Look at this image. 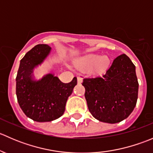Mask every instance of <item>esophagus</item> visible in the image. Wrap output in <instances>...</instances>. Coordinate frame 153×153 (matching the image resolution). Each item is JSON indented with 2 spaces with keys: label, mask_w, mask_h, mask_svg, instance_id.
Masks as SVG:
<instances>
[{
  "label": "esophagus",
  "mask_w": 153,
  "mask_h": 153,
  "mask_svg": "<svg viewBox=\"0 0 153 153\" xmlns=\"http://www.w3.org/2000/svg\"><path fill=\"white\" fill-rule=\"evenodd\" d=\"M77 80H78V84H81V83H82V81H83L82 78H81V77H80V76L77 77Z\"/></svg>",
  "instance_id": "1"
}]
</instances>
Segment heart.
<instances>
[{"mask_svg": "<svg viewBox=\"0 0 153 153\" xmlns=\"http://www.w3.org/2000/svg\"><path fill=\"white\" fill-rule=\"evenodd\" d=\"M108 64L107 57L96 55H86L76 61V65L80 70L88 72H101L107 67Z\"/></svg>", "mask_w": 153, "mask_h": 153, "instance_id": "heart-1", "label": "heart"}]
</instances>
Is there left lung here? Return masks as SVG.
<instances>
[{"instance_id":"8db88e82","label":"left lung","mask_w":153,"mask_h":153,"mask_svg":"<svg viewBox=\"0 0 153 153\" xmlns=\"http://www.w3.org/2000/svg\"><path fill=\"white\" fill-rule=\"evenodd\" d=\"M82 85L89 112L102 122H121L136 105L138 82L135 67L125 54L114 59L102 77L84 78Z\"/></svg>"}]
</instances>
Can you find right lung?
Segmentation results:
<instances>
[{
	"label": "right lung",
	"mask_w": 153,
	"mask_h": 153,
	"mask_svg": "<svg viewBox=\"0 0 153 153\" xmlns=\"http://www.w3.org/2000/svg\"><path fill=\"white\" fill-rule=\"evenodd\" d=\"M47 44H38L29 50L21 60L16 77V95L21 109L27 117L38 122L52 121L60 118L77 78L64 84L52 73L42 78L38 68L50 52Z\"/></svg>",
	"instance_id": "right-lung-1"
}]
</instances>
